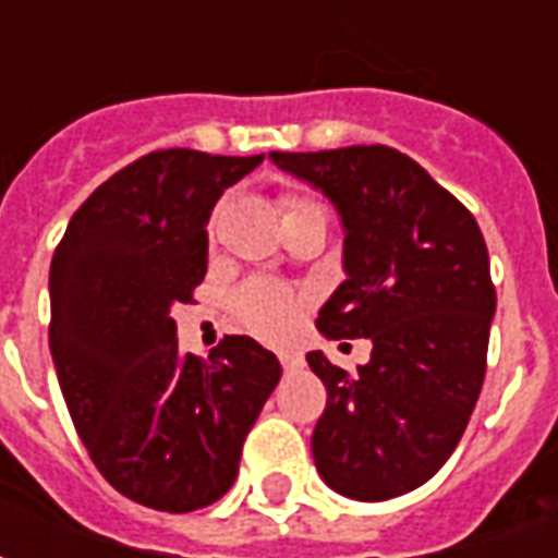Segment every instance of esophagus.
<instances>
[{
  "label": "esophagus",
  "instance_id": "1",
  "mask_svg": "<svg viewBox=\"0 0 558 558\" xmlns=\"http://www.w3.org/2000/svg\"><path fill=\"white\" fill-rule=\"evenodd\" d=\"M278 359H280V364H283V371H299V367H304V355H299V352L283 350Z\"/></svg>",
  "mask_w": 558,
  "mask_h": 558
}]
</instances>
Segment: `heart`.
<instances>
[{"instance_id": "b5f03b06", "label": "heart", "mask_w": 558, "mask_h": 558, "mask_svg": "<svg viewBox=\"0 0 558 558\" xmlns=\"http://www.w3.org/2000/svg\"><path fill=\"white\" fill-rule=\"evenodd\" d=\"M278 206L287 215L304 211V208H316L311 199H304L302 194H287L278 196ZM304 299L290 287L275 283V280H247L244 287L235 290L232 295V314L242 323L244 328H251L254 335L268 340H280L290 335L292 328L299 326V316H302Z\"/></svg>"}]
</instances>
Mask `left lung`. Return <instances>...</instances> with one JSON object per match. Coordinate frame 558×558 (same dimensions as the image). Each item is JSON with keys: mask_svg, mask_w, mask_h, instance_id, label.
Wrapping results in <instances>:
<instances>
[{"mask_svg": "<svg viewBox=\"0 0 558 558\" xmlns=\"http://www.w3.org/2000/svg\"><path fill=\"white\" fill-rule=\"evenodd\" d=\"M268 158L319 187L347 230V280L316 328L374 343L355 374L307 352L328 391L311 439L316 469L350 499L403 496L442 469L484 386L496 287L478 220L391 146Z\"/></svg>", "mask_w": 558, "mask_h": 558, "instance_id": "left-lung-1", "label": "left lung"}]
</instances>
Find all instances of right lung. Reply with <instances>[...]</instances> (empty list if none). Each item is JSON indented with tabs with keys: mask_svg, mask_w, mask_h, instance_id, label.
<instances>
[{
	"mask_svg": "<svg viewBox=\"0 0 558 558\" xmlns=\"http://www.w3.org/2000/svg\"><path fill=\"white\" fill-rule=\"evenodd\" d=\"M263 155L158 148L74 211L50 263V352L92 463L134 502L184 514L218 502L280 379L275 352L227 335L179 352L172 304L206 278L208 215Z\"/></svg>",
	"mask_w": 558,
	"mask_h": 558,
	"instance_id": "1",
	"label": "right lung"
}]
</instances>
